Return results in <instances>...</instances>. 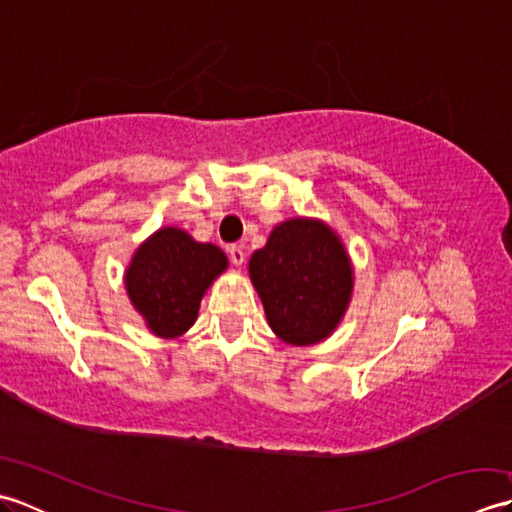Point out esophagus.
<instances>
[{
    "label": "esophagus",
    "instance_id": "obj_1",
    "mask_svg": "<svg viewBox=\"0 0 512 512\" xmlns=\"http://www.w3.org/2000/svg\"><path fill=\"white\" fill-rule=\"evenodd\" d=\"M228 257H231V262H233L235 266H242L244 259H246V253H244L242 246L233 244V246H228Z\"/></svg>",
    "mask_w": 512,
    "mask_h": 512
}]
</instances>
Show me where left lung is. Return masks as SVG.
<instances>
[{
	"label": "left lung",
	"mask_w": 512,
	"mask_h": 512,
	"mask_svg": "<svg viewBox=\"0 0 512 512\" xmlns=\"http://www.w3.org/2000/svg\"><path fill=\"white\" fill-rule=\"evenodd\" d=\"M268 325L284 343L314 345L336 330L350 306V255L321 220L292 217L273 228L248 262Z\"/></svg>",
	"instance_id": "1"
}]
</instances>
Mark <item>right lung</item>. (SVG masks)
<instances>
[{
    "label": "right lung",
    "instance_id": "obj_1",
    "mask_svg": "<svg viewBox=\"0 0 512 512\" xmlns=\"http://www.w3.org/2000/svg\"><path fill=\"white\" fill-rule=\"evenodd\" d=\"M228 259L215 244H202L176 226L147 237L125 270L132 306L143 314L151 334L176 339L198 319L200 301Z\"/></svg>",
    "mask_w": 512,
    "mask_h": 512
}]
</instances>
